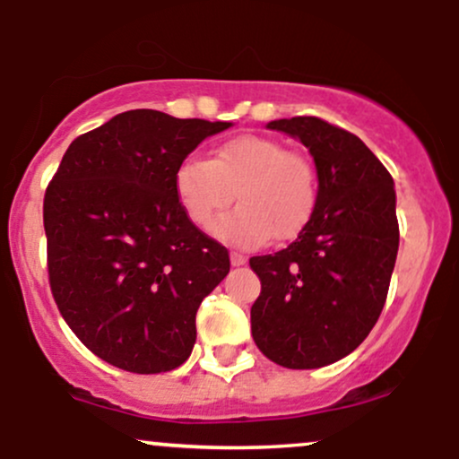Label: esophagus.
<instances>
[{
	"instance_id": "1",
	"label": "esophagus",
	"mask_w": 459,
	"mask_h": 459,
	"mask_svg": "<svg viewBox=\"0 0 459 459\" xmlns=\"http://www.w3.org/2000/svg\"><path fill=\"white\" fill-rule=\"evenodd\" d=\"M247 259L244 255H241V252H230V263H233L235 267H239V265H244Z\"/></svg>"
}]
</instances>
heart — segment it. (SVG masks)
<instances>
[{"instance_id":"heart-1","label":"heart","mask_w":459,"mask_h":459,"mask_svg":"<svg viewBox=\"0 0 459 459\" xmlns=\"http://www.w3.org/2000/svg\"><path fill=\"white\" fill-rule=\"evenodd\" d=\"M175 192L187 220L209 229L233 200L239 207L213 224L218 239L259 246L270 237L291 239L307 226L317 204V175L307 157L265 135L224 142L212 160L189 157L177 168Z\"/></svg>"}]
</instances>
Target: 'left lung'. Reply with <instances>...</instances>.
Listing matches in <instances>:
<instances>
[{
    "label": "left lung",
    "mask_w": 459,
    "mask_h": 459,
    "mask_svg": "<svg viewBox=\"0 0 459 459\" xmlns=\"http://www.w3.org/2000/svg\"><path fill=\"white\" fill-rule=\"evenodd\" d=\"M317 166V204L284 250L252 256L261 296L252 339L276 365L319 368L351 354L380 317L399 247L391 172L350 131L317 116L272 120Z\"/></svg>",
    "instance_id": "8db88e82"
}]
</instances>
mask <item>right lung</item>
<instances>
[{"mask_svg":"<svg viewBox=\"0 0 459 459\" xmlns=\"http://www.w3.org/2000/svg\"><path fill=\"white\" fill-rule=\"evenodd\" d=\"M229 127L131 109L73 140L47 186L51 293L68 328L109 365L163 373L192 354L196 310L230 259L187 220L175 175Z\"/></svg>","mask_w":459,"mask_h":459,"instance_id":"obj_1","label":"right lung"}]
</instances>
